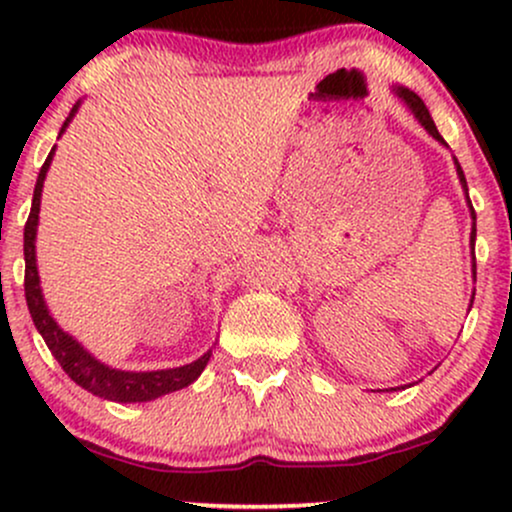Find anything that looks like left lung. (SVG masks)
<instances>
[{"mask_svg": "<svg viewBox=\"0 0 512 512\" xmlns=\"http://www.w3.org/2000/svg\"><path fill=\"white\" fill-rule=\"evenodd\" d=\"M392 93H395V96L399 98V101H402L404 105H407V108L411 110V115H414L416 120H419V125L424 127L426 132L431 134V137L436 139L438 144L448 146V144H445V139L440 137V132H438V127H436V122H433V117H431V113H428V108L424 105V101H421V98L416 96L414 91H409V88H404V86H392ZM455 168H457V178H460V185H462V190H464V197H467L469 214H472V233H469V248H472V255H474V240H477V214H474L472 202H469L467 180H464V173H462L460 163H457V158H455ZM472 260H474V257H472ZM472 276H474V281H477V262H472ZM472 303H474V296H472V301H469V310H472ZM392 390H397V387H392Z\"/></svg>", "mask_w": 512, "mask_h": 512, "instance_id": "8db88e82", "label": "left lung"}]
</instances>
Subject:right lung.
Returning <instances> with one entry per match:
<instances>
[{
    "instance_id": "add662e5",
    "label": "right lung",
    "mask_w": 512,
    "mask_h": 512,
    "mask_svg": "<svg viewBox=\"0 0 512 512\" xmlns=\"http://www.w3.org/2000/svg\"><path fill=\"white\" fill-rule=\"evenodd\" d=\"M81 101L74 105L72 113L60 129V137L64 129L69 127L72 117L79 110ZM57 137V139H60ZM55 156V146H52L50 156L45 158L43 168L38 173V182H35L33 190V204L31 214H28L26 228H23V257H26V281H23V289H26V303L31 310L35 330L40 332V337L45 339L52 356L57 358V363L64 368V373L74 380L76 385H81L91 395L110 399V402H151L168 392L182 390V387L192 385L202 375V370L207 368L211 349L204 356H199L197 361L187 363L180 368H166V370H117L105 366L98 361L96 356H91L81 346L72 334H67L60 325L55 322V317L50 315L48 303L43 298V289H40V276H38V260H35V236H38V214H40V197H43V182L48 175V168Z\"/></svg>"
}]
</instances>
